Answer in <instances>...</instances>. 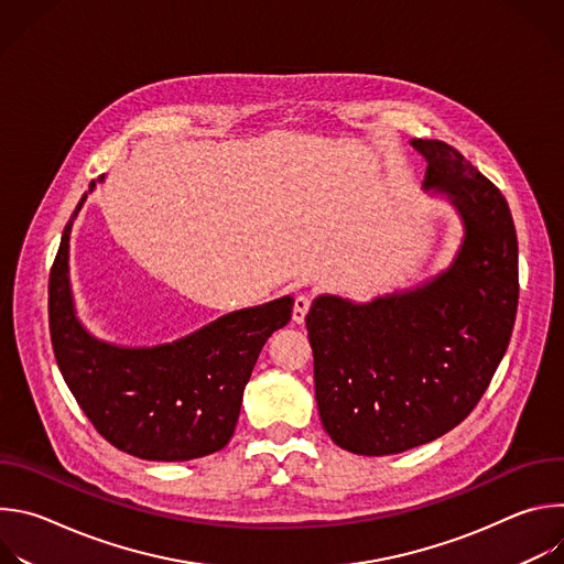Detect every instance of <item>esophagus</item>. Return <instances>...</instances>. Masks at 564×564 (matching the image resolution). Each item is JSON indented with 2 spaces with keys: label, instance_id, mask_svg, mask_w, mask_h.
I'll return each instance as SVG.
<instances>
[{
  "label": "esophagus",
  "instance_id": "1",
  "mask_svg": "<svg viewBox=\"0 0 564 564\" xmlns=\"http://www.w3.org/2000/svg\"><path fill=\"white\" fill-rule=\"evenodd\" d=\"M307 310H310V296L307 294H299L294 299V307H292V318L296 321V324H303Z\"/></svg>",
  "mask_w": 564,
  "mask_h": 564
}]
</instances>
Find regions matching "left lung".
<instances>
[{"instance_id": "1", "label": "left lung", "mask_w": 564, "mask_h": 564, "mask_svg": "<svg viewBox=\"0 0 564 564\" xmlns=\"http://www.w3.org/2000/svg\"><path fill=\"white\" fill-rule=\"evenodd\" d=\"M422 189L462 220L451 265L366 303L318 294L305 316L326 433L357 455L429 444L475 409L511 339L518 238L502 192L442 140H411Z\"/></svg>"}]
</instances>
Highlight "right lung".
<instances>
[{"mask_svg": "<svg viewBox=\"0 0 564 564\" xmlns=\"http://www.w3.org/2000/svg\"><path fill=\"white\" fill-rule=\"evenodd\" d=\"M94 189L96 181L66 223L48 279V326L59 372L79 409L116 448L151 462L212 455L234 435L254 364L272 333L288 326L294 299L227 312L158 346H120L91 335L73 301L68 240Z\"/></svg>", "mask_w": 564, "mask_h": 564, "instance_id": "right-lung-1", "label": "right lung"}]
</instances>
